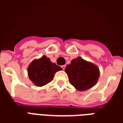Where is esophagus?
Instances as JSON below:
<instances>
[{"label":"esophagus","mask_w":123,"mask_h":123,"mask_svg":"<svg viewBox=\"0 0 123 123\" xmlns=\"http://www.w3.org/2000/svg\"><path fill=\"white\" fill-rule=\"evenodd\" d=\"M61 67H62V69L64 70V69H65V68H66V65H62Z\"/></svg>","instance_id":"esophagus-1"}]
</instances>
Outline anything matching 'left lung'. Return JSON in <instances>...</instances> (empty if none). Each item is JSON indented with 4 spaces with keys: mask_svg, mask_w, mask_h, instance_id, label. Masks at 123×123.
Segmentation results:
<instances>
[{
    "mask_svg": "<svg viewBox=\"0 0 123 123\" xmlns=\"http://www.w3.org/2000/svg\"><path fill=\"white\" fill-rule=\"evenodd\" d=\"M70 83L78 91H85L92 88L98 82L99 70L92 62L77 57L65 68Z\"/></svg>",
    "mask_w": 123,
    "mask_h": 123,
    "instance_id": "left-lung-1",
    "label": "left lung"
}]
</instances>
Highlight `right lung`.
<instances>
[{
	"label": "right lung",
	"mask_w": 123,
	"mask_h": 123,
	"mask_svg": "<svg viewBox=\"0 0 123 123\" xmlns=\"http://www.w3.org/2000/svg\"><path fill=\"white\" fill-rule=\"evenodd\" d=\"M62 68L50 61L46 56L33 61L28 68V76L36 86H43L51 82L55 74Z\"/></svg>",
	"instance_id": "right-lung-1"
}]
</instances>
